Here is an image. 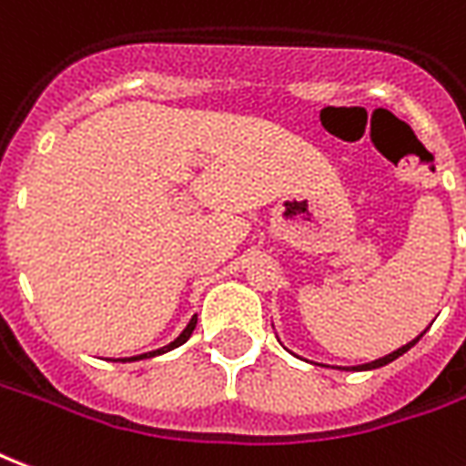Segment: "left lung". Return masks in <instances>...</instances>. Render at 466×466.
<instances>
[{
    "instance_id": "obj_1",
    "label": "left lung",
    "mask_w": 466,
    "mask_h": 466,
    "mask_svg": "<svg viewBox=\"0 0 466 466\" xmlns=\"http://www.w3.org/2000/svg\"><path fill=\"white\" fill-rule=\"evenodd\" d=\"M422 333H425V330H422ZM422 333H420V336H417L415 340H410L408 346H402V348H398V350H392L390 356H385V358H378V360H373V363H365V365H356V368H353V370H373V368H382V365H388V363H392V360H395V358H400L402 356V353H408L410 348L415 346L417 340L422 339ZM340 370H348V368H340Z\"/></svg>"
}]
</instances>
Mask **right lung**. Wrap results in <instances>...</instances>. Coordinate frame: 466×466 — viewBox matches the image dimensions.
I'll list each match as a JSON object with an SVG mask.
<instances>
[{"label": "right lung", "mask_w": 466, "mask_h": 466, "mask_svg": "<svg viewBox=\"0 0 466 466\" xmlns=\"http://www.w3.org/2000/svg\"><path fill=\"white\" fill-rule=\"evenodd\" d=\"M195 326H198V316H192V319H189L187 326H185V330H182L180 336H177V339L172 340V343H167V346L157 348V350H150V353H143V356L118 358V360H123V363H126V360H140V358H153V356H160V353H167V350H172V348L182 346V343H185V340H187L189 336H192V330H195Z\"/></svg>", "instance_id": "right-lung-1"}]
</instances>
